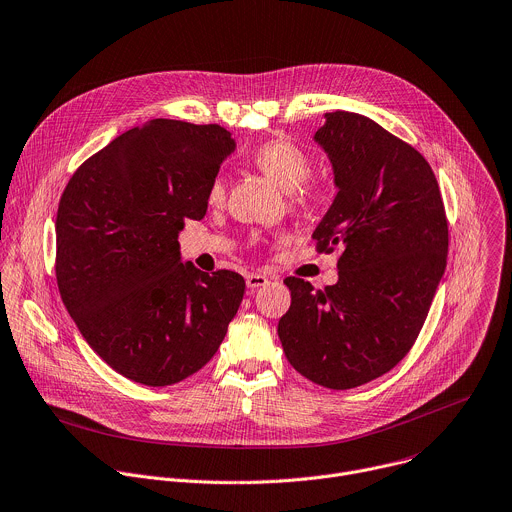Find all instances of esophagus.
Masks as SVG:
<instances>
[{"label": "esophagus", "mask_w": 512, "mask_h": 512, "mask_svg": "<svg viewBox=\"0 0 512 512\" xmlns=\"http://www.w3.org/2000/svg\"><path fill=\"white\" fill-rule=\"evenodd\" d=\"M245 283H247V287H249V289H257V287H261V285H265V283H267V275H261V273H249V275L245 277Z\"/></svg>", "instance_id": "34e87169"}]
</instances>
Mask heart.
<instances>
[{
  "label": "heart",
  "mask_w": 512,
  "mask_h": 512,
  "mask_svg": "<svg viewBox=\"0 0 512 512\" xmlns=\"http://www.w3.org/2000/svg\"><path fill=\"white\" fill-rule=\"evenodd\" d=\"M255 166L261 173L279 185L283 191H291L293 201L305 203L311 197V187L305 183L309 173V158L301 146L287 138H273L261 144L253 154ZM223 181L217 177L209 187V201H221Z\"/></svg>",
  "instance_id": "1"
}]
</instances>
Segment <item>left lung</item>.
Here are the masks:
<instances>
[{
    "label": "left lung",
    "mask_w": 512,
    "mask_h": 512,
    "mask_svg": "<svg viewBox=\"0 0 512 512\" xmlns=\"http://www.w3.org/2000/svg\"><path fill=\"white\" fill-rule=\"evenodd\" d=\"M313 140L337 195L313 231L319 251L342 247L323 291L287 277L291 307L277 333L307 380L350 390L390 372L414 346L444 275L448 223L426 158L356 112L335 110Z\"/></svg>",
    "instance_id": "1"
}]
</instances>
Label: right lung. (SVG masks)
Listing matches in <instances>:
<instances>
[{
    "instance_id": "obj_1",
    "label": "right lung",
    "mask_w": 512,
    "mask_h": 512,
    "mask_svg": "<svg viewBox=\"0 0 512 512\" xmlns=\"http://www.w3.org/2000/svg\"><path fill=\"white\" fill-rule=\"evenodd\" d=\"M235 150L219 124L154 118L90 156L56 217V279L88 346L118 374L170 386L219 350L245 281L181 261L179 233L201 221Z\"/></svg>"
}]
</instances>
